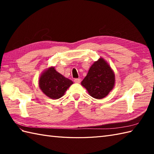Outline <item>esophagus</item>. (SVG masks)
Returning a JSON list of instances; mask_svg holds the SVG:
<instances>
[{"label": "esophagus", "instance_id": "obj_1", "mask_svg": "<svg viewBox=\"0 0 154 154\" xmlns=\"http://www.w3.org/2000/svg\"><path fill=\"white\" fill-rule=\"evenodd\" d=\"M74 82L75 83H81V79H75V80H74Z\"/></svg>", "mask_w": 154, "mask_h": 154}]
</instances>
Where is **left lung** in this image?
<instances>
[{"label": "left lung", "instance_id": "8db88e82", "mask_svg": "<svg viewBox=\"0 0 154 154\" xmlns=\"http://www.w3.org/2000/svg\"><path fill=\"white\" fill-rule=\"evenodd\" d=\"M114 85V72L103 57L94 62L81 82V85L85 88L89 95L97 99L106 97L113 89Z\"/></svg>", "mask_w": 154, "mask_h": 154}]
</instances>
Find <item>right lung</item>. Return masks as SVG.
<instances>
[{
    "label": "right lung",
    "mask_w": 154,
    "mask_h": 154,
    "mask_svg": "<svg viewBox=\"0 0 154 154\" xmlns=\"http://www.w3.org/2000/svg\"><path fill=\"white\" fill-rule=\"evenodd\" d=\"M38 81L41 91L51 99H58L63 97L73 83L55 70L54 67H48L42 72Z\"/></svg>",
    "instance_id": "obj_1"
}]
</instances>
